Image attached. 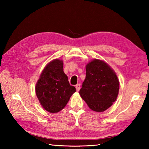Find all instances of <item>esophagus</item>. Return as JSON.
<instances>
[{
  "label": "esophagus",
  "mask_w": 149,
  "mask_h": 149,
  "mask_svg": "<svg viewBox=\"0 0 149 149\" xmlns=\"http://www.w3.org/2000/svg\"><path fill=\"white\" fill-rule=\"evenodd\" d=\"M75 88H76V91H79L80 90V88H81V86H80V84H77L76 85H75Z\"/></svg>",
  "instance_id": "1"
}]
</instances>
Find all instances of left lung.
Returning a JSON list of instances; mask_svg holds the SVG:
<instances>
[{
  "instance_id": "obj_1",
  "label": "left lung",
  "mask_w": 149,
  "mask_h": 149,
  "mask_svg": "<svg viewBox=\"0 0 149 149\" xmlns=\"http://www.w3.org/2000/svg\"><path fill=\"white\" fill-rule=\"evenodd\" d=\"M119 87L114 70L105 62L94 59L86 65V77L79 94L92 110L104 112L116 101Z\"/></svg>"
}]
</instances>
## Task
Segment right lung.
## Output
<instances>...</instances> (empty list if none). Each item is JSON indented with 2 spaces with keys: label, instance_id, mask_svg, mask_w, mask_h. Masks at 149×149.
<instances>
[{
  "label": "right lung",
  "instance_id": "1",
  "mask_svg": "<svg viewBox=\"0 0 149 149\" xmlns=\"http://www.w3.org/2000/svg\"><path fill=\"white\" fill-rule=\"evenodd\" d=\"M75 87L70 85L63 69V61L53 60L42 70L35 86L40 104L50 113H56L64 108Z\"/></svg>",
  "mask_w": 149,
  "mask_h": 149
}]
</instances>
